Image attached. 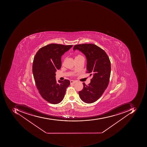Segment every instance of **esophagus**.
Wrapping results in <instances>:
<instances>
[{"label":"esophagus","instance_id":"34e87169","mask_svg":"<svg viewBox=\"0 0 147 147\" xmlns=\"http://www.w3.org/2000/svg\"><path fill=\"white\" fill-rule=\"evenodd\" d=\"M76 83V81L74 80H70V84H75V83Z\"/></svg>","mask_w":147,"mask_h":147}]
</instances>
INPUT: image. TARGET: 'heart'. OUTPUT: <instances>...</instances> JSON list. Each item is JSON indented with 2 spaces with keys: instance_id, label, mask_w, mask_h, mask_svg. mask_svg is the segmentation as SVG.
Returning <instances> with one entry per match:
<instances>
[{
  "instance_id": "heart-1",
  "label": "heart",
  "mask_w": 147,
  "mask_h": 147,
  "mask_svg": "<svg viewBox=\"0 0 147 147\" xmlns=\"http://www.w3.org/2000/svg\"><path fill=\"white\" fill-rule=\"evenodd\" d=\"M80 57H82V56L81 55H78V56H76V58H79Z\"/></svg>"
}]
</instances>
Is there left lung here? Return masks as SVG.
<instances>
[{
  "label": "left lung",
  "mask_w": 147,
  "mask_h": 147,
  "mask_svg": "<svg viewBox=\"0 0 147 147\" xmlns=\"http://www.w3.org/2000/svg\"><path fill=\"white\" fill-rule=\"evenodd\" d=\"M79 50L86 57L87 73L93 78L90 83L79 91L80 98L87 103L94 102L99 99L106 90L111 73V63L106 52L100 47L93 44L76 45L73 50Z\"/></svg>",
  "instance_id": "obj_1"
}]
</instances>
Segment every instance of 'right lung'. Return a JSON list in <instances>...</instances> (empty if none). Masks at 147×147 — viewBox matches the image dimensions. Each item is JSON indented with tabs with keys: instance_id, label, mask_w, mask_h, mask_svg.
I'll return each instance as SVG.
<instances>
[{
	"instance_id": "right-lung-1",
	"label": "right lung",
	"mask_w": 147,
	"mask_h": 147,
	"mask_svg": "<svg viewBox=\"0 0 147 147\" xmlns=\"http://www.w3.org/2000/svg\"><path fill=\"white\" fill-rule=\"evenodd\" d=\"M73 46L51 44L40 48L35 55L32 71L41 97L50 103L61 102L69 86V80H56V72L61 66V56Z\"/></svg>"
}]
</instances>
